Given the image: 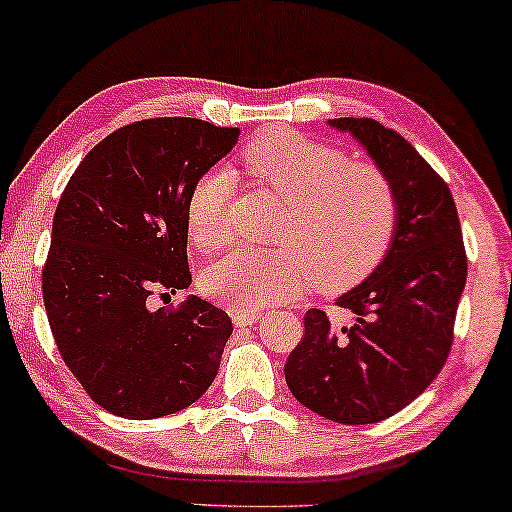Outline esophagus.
Instances as JSON below:
<instances>
[{"label": "esophagus", "instance_id": "1", "mask_svg": "<svg viewBox=\"0 0 512 512\" xmlns=\"http://www.w3.org/2000/svg\"><path fill=\"white\" fill-rule=\"evenodd\" d=\"M257 319H259V314H255V312L232 310V321H234V326H237V328L253 326V323H257Z\"/></svg>", "mask_w": 512, "mask_h": 512}]
</instances>
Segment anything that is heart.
I'll return each instance as SVG.
<instances>
[{
  "mask_svg": "<svg viewBox=\"0 0 512 512\" xmlns=\"http://www.w3.org/2000/svg\"><path fill=\"white\" fill-rule=\"evenodd\" d=\"M241 166L287 202L273 232L280 248L237 250L207 266L205 296L255 312L298 298L312 282L321 291L358 285L387 257L399 230V196L385 170L296 132L250 141ZM232 191L230 170H212L191 186L186 230L202 253L232 241Z\"/></svg>",
  "mask_w": 512,
  "mask_h": 512,
  "instance_id": "b5f03b06",
  "label": "heart"
}]
</instances>
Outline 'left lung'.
<instances>
[{"instance_id":"8db88e82","label":"left lung","mask_w":512,"mask_h":512,"mask_svg":"<svg viewBox=\"0 0 512 512\" xmlns=\"http://www.w3.org/2000/svg\"><path fill=\"white\" fill-rule=\"evenodd\" d=\"M399 196V230L383 264L337 298L351 323L307 310L305 332L285 364L291 394L316 415L346 426L396 415L433 383L453 344L467 255L449 186L431 164L373 118H335Z\"/></svg>"}]
</instances>
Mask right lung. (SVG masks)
<instances>
[{"label": "right lung", "mask_w": 512, "mask_h": 512, "mask_svg": "<svg viewBox=\"0 0 512 512\" xmlns=\"http://www.w3.org/2000/svg\"><path fill=\"white\" fill-rule=\"evenodd\" d=\"M239 139L198 118L125 125L86 154L61 193L43 266L54 342L91 399L125 419L173 415L216 378L232 321L189 296L186 200Z\"/></svg>", "instance_id": "add662e5"}]
</instances>
